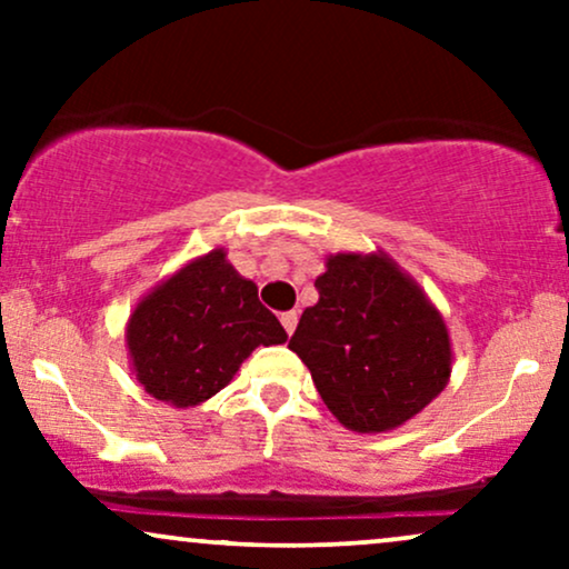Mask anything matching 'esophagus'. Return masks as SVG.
Masks as SVG:
<instances>
[{
  "label": "esophagus",
  "mask_w": 569,
  "mask_h": 569,
  "mask_svg": "<svg viewBox=\"0 0 569 569\" xmlns=\"http://www.w3.org/2000/svg\"><path fill=\"white\" fill-rule=\"evenodd\" d=\"M297 321H299L297 310H289V312H283V316H280V323H283V329L289 331V335H293V329H297Z\"/></svg>",
  "instance_id": "obj_1"
}]
</instances>
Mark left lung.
I'll use <instances>...</instances> for the list:
<instances>
[{"label": "left lung", "mask_w": 569, "mask_h": 569, "mask_svg": "<svg viewBox=\"0 0 569 569\" xmlns=\"http://www.w3.org/2000/svg\"><path fill=\"white\" fill-rule=\"evenodd\" d=\"M316 289L318 302L302 312L289 348L345 428L396 430L447 388V323L388 253H329Z\"/></svg>", "instance_id": "obj_1"}]
</instances>
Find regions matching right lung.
<instances>
[{
  "instance_id": "add662e5",
  "label": "right lung",
  "mask_w": 569,
  "mask_h": 569,
  "mask_svg": "<svg viewBox=\"0 0 569 569\" xmlns=\"http://www.w3.org/2000/svg\"><path fill=\"white\" fill-rule=\"evenodd\" d=\"M286 339L278 318L259 302L257 283L227 262L224 248L202 253L154 286L126 326L136 380L176 409L217 396L259 345Z\"/></svg>"
}]
</instances>
